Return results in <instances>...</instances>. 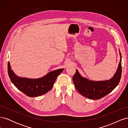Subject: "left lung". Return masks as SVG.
Returning a JSON list of instances; mask_svg holds the SVG:
<instances>
[{
	"instance_id": "8db88e82",
	"label": "left lung",
	"mask_w": 128,
	"mask_h": 128,
	"mask_svg": "<svg viewBox=\"0 0 128 128\" xmlns=\"http://www.w3.org/2000/svg\"><path fill=\"white\" fill-rule=\"evenodd\" d=\"M120 61L116 72L110 80L95 81L81 76L78 70L73 76V82L76 88L85 97L90 99H99L109 94L118 86L121 77V54L119 50Z\"/></svg>"
}]
</instances>
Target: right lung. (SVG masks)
Here are the masks:
<instances>
[{
  "label": "right lung",
  "mask_w": 128,
  "mask_h": 128,
  "mask_svg": "<svg viewBox=\"0 0 128 128\" xmlns=\"http://www.w3.org/2000/svg\"><path fill=\"white\" fill-rule=\"evenodd\" d=\"M64 70V68H61L50 72L40 78H28L15 74L10 62H8V74L11 82L18 90L30 97L40 96L51 90L57 77Z\"/></svg>",
  "instance_id": "right-lung-1"
}]
</instances>
